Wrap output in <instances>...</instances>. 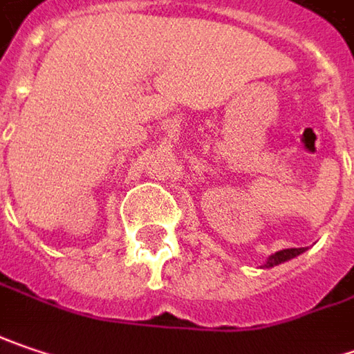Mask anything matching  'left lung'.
<instances>
[{"label":"left lung","instance_id":"left-lung-1","mask_svg":"<svg viewBox=\"0 0 354 354\" xmlns=\"http://www.w3.org/2000/svg\"><path fill=\"white\" fill-rule=\"evenodd\" d=\"M305 249H283V251H279V253H274V255L269 257V261L265 263V267H274V265H279V263H285V261H289L292 257L301 255Z\"/></svg>","mask_w":354,"mask_h":354}]
</instances>
